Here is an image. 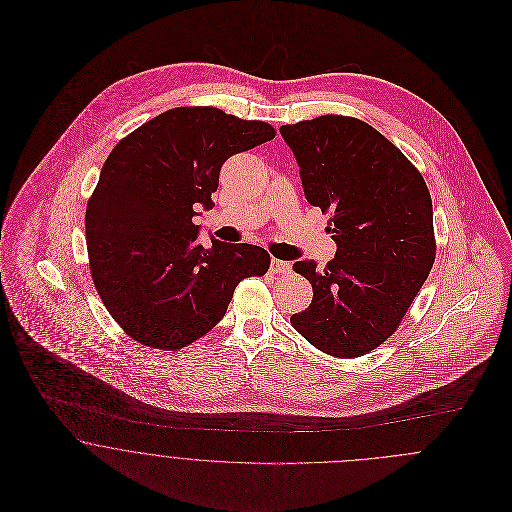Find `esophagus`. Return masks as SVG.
I'll use <instances>...</instances> for the list:
<instances>
[{
  "instance_id": "obj_1",
  "label": "esophagus",
  "mask_w": 512,
  "mask_h": 512,
  "mask_svg": "<svg viewBox=\"0 0 512 512\" xmlns=\"http://www.w3.org/2000/svg\"><path fill=\"white\" fill-rule=\"evenodd\" d=\"M290 270H292V263H288V261H280V259L270 261V272L272 274H286Z\"/></svg>"
}]
</instances>
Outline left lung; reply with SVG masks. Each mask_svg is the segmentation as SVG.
I'll use <instances>...</instances> for the list:
<instances>
[{
    "label": "left lung",
    "mask_w": 512,
    "mask_h": 512,
    "mask_svg": "<svg viewBox=\"0 0 512 512\" xmlns=\"http://www.w3.org/2000/svg\"><path fill=\"white\" fill-rule=\"evenodd\" d=\"M313 207L330 211L338 245L318 270H293L313 284L293 328L334 357H361L388 340L426 282L434 259V211L422 174L370 124L324 115L280 126Z\"/></svg>",
    "instance_id": "left-lung-1"
}]
</instances>
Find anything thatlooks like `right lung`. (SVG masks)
Wrapping results in <instances>:
<instances>
[{"label": "right lung", "instance_id": "add662e5", "mask_svg": "<svg viewBox=\"0 0 512 512\" xmlns=\"http://www.w3.org/2000/svg\"><path fill=\"white\" fill-rule=\"evenodd\" d=\"M276 136L261 121L215 107H176L109 153L86 207V245L99 297L122 330L180 349L224 317L236 286L263 276L267 249L199 244L195 207L213 209L224 161Z\"/></svg>", "mask_w": 512, "mask_h": 512}]
</instances>
